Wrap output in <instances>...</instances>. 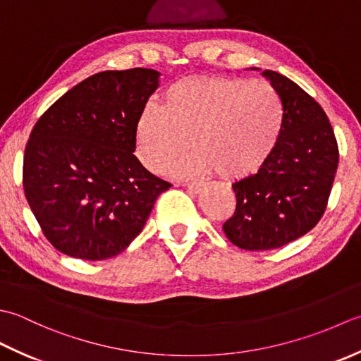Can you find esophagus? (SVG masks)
<instances>
[{
    "label": "esophagus",
    "instance_id": "esophagus-1",
    "mask_svg": "<svg viewBox=\"0 0 361 361\" xmlns=\"http://www.w3.org/2000/svg\"><path fill=\"white\" fill-rule=\"evenodd\" d=\"M185 187L191 191V193L197 195V193H201V191L204 190V183H201V182H187Z\"/></svg>",
    "mask_w": 361,
    "mask_h": 361
}]
</instances>
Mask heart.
I'll return each instance as SVG.
<instances>
[{"label": "heart", "instance_id": "b5f03b06", "mask_svg": "<svg viewBox=\"0 0 361 361\" xmlns=\"http://www.w3.org/2000/svg\"><path fill=\"white\" fill-rule=\"evenodd\" d=\"M282 126L281 97L263 80L187 78L166 88L161 107L142 110L135 151L146 170L159 173L190 143L195 149L168 173L245 179L273 154Z\"/></svg>", "mask_w": 361, "mask_h": 361}]
</instances>
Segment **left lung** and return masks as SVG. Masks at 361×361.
<instances>
[{"label": "left lung", "instance_id": "obj_1", "mask_svg": "<svg viewBox=\"0 0 361 361\" xmlns=\"http://www.w3.org/2000/svg\"><path fill=\"white\" fill-rule=\"evenodd\" d=\"M262 76L281 97L283 126L260 170L232 183L237 209L223 231L246 251L282 247L312 231L326 210L340 157L318 102L281 73L264 70Z\"/></svg>", "mask_w": 361, "mask_h": 361}]
</instances>
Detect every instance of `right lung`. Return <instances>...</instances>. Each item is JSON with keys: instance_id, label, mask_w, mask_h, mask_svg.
Listing matches in <instances>:
<instances>
[{"instance_id": "right-lung-1", "label": "right lung", "mask_w": 361, "mask_h": 361, "mask_svg": "<svg viewBox=\"0 0 361 361\" xmlns=\"http://www.w3.org/2000/svg\"><path fill=\"white\" fill-rule=\"evenodd\" d=\"M159 80L151 68L97 73L37 121L25 151L23 188L59 252L80 260L123 252L171 187L134 156L135 124Z\"/></svg>"}]
</instances>
